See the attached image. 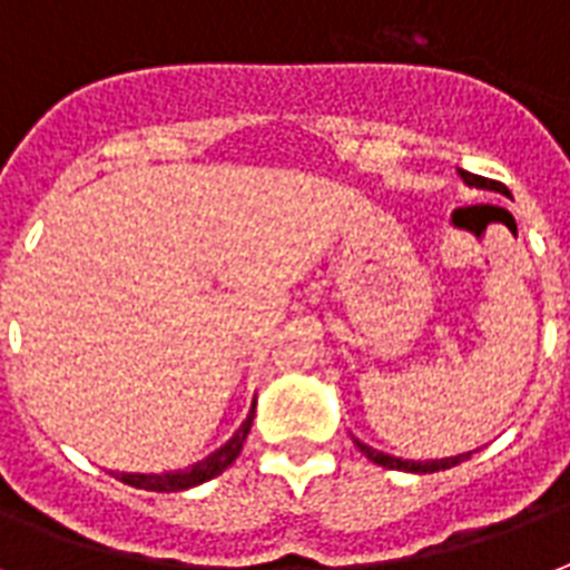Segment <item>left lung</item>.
I'll return each mask as SVG.
<instances>
[{
	"label": "left lung",
	"instance_id": "1",
	"mask_svg": "<svg viewBox=\"0 0 570 570\" xmlns=\"http://www.w3.org/2000/svg\"><path fill=\"white\" fill-rule=\"evenodd\" d=\"M460 176L466 185H475V188H490V190H499V181L493 179H484V176H475V173H466V169H460ZM355 445L362 449V454L373 463H380L385 469H401V472H440V469H451L469 460V454H458V458H445V460H424V463H415V460H401V458H389V454H382V451H373L371 445H364V442L355 440Z\"/></svg>",
	"mask_w": 570,
	"mask_h": 570
}]
</instances>
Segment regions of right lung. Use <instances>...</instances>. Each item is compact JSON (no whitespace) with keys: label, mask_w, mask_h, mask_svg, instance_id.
<instances>
[{"label":"right lung","mask_w":570,"mask_h":570,"mask_svg":"<svg viewBox=\"0 0 570 570\" xmlns=\"http://www.w3.org/2000/svg\"><path fill=\"white\" fill-rule=\"evenodd\" d=\"M250 424H254V406H250V415H247L245 424L236 430V436L224 449H217L215 454H208L206 460H199L197 466L185 469V472H167V475H128V472H119L116 478H119L121 484H130V488L140 490H155V493H176V490L197 488V484H203L208 478L220 475L242 454V445L247 442Z\"/></svg>","instance_id":"right-lung-1"}]
</instances>
